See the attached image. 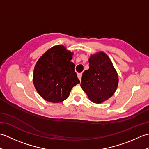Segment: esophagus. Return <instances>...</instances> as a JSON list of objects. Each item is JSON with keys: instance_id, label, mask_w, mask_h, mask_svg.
Segmentation results:
<instances>
[{"instance_id": "1", "label": "esophagus", "mask_w": 149, "mask_h": 149, "mask_svg": "<svg viewBox=\"0 0 149 149\" xmlns=\"http://www.w3.org/2000/svg\"><path fill=\"white\" fill-rule=\"evenodd\" d=\"M77 77L79 78V79L80 81H81V77H82V74L81 73V74H77Z\"/></svg>"}]
</instances>
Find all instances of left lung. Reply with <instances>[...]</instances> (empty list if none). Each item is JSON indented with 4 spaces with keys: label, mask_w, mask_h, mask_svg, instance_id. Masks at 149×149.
<instances>
[{
    "label": "left lung",
    "mask_w": 149,
    "mask_h": 149,
    "mask_svg": "<svg viewBox=\"0 0 149 149\" xmlns=\"http://www.w3.org/2000/svg\"><path fill=\"white\" fill-rule=\"evenodd\" d=\"M89 66L82 75L81 86L91 102L100 104L115 92L118 84V74L104 52L91 55Z\"/></svg>",
    "instance_id": "left-lung-1"
}]
</instances>
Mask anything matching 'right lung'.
<instances>
[{
	"label": "right lung",
	"instance_id": "right-lung-1",
	"mask_svg": "<svg viewBox=\"0 0 149 149\" xmlns=\"http://www.w3.org/2000/svg\"><path fill=\"white\" fill-rule=\"evenodd\" d=\"M73 53L56 45L40 57L34 66L33 83L38 93L49 102L58 103L68 97L72 88L80 83L70 61Z\"/></svg>",
	"mask_w": 149,
	"mask_h": 149
}]
</instances>
